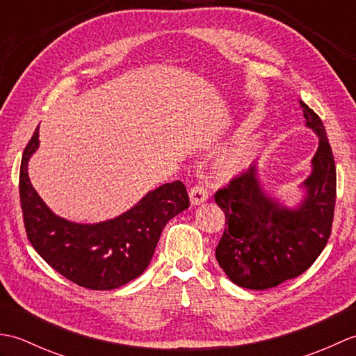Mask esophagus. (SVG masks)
Returning a JSON list of instances; mask_svg holds the SVG:
<instances>
[{"label":"esophagus","instance_id":"obj_1","mask_svg":"<svg viewBox=\"0 0 356 356\" xmlns=\"http://www.w3.org/2000/svg\"><path fill=\"white\" fill-rule=\"evenodd\" d=\"M190 200L193 205H200V203L208 200V191L200 185H195L190 191Z\"/></svg>","mask_w":356,"mask_h":356}]
</instances>
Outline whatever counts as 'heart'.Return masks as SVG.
<instances>
[{"label": "heart", "instance_id": "heart-1", "mask_svg": "<svg viewBox=\"0 0 356 356\" xmlns=\"http://www.w3.org/2000/svg\"><path fill=\"white\" fill-rule=\"evenodd\" d=\"M255 153V143L251 140L238 142L237 145L231 147L222 157V163L229 170H238L251 161Z\"/></svg>", "mask_w": 356, "mask_h": 356}]
</instances>
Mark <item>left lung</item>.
Masks as SVG:
<instances>
[{
  "mask_svg": "<svg viewBox=\"0 0 356 356\" xmlns=\"http://www.w3.org/2000/svg\"><path fill=\"white\" fill-rule=\"evenodd\" d=\"M306 128L318 138L311 172L292 207L264 188L257 161L216 193L226 228L216 259L232 283L264 291L303 274L326 246L334 220L337 171L318 115L300 101Z\"/></svg>",
  "mask_w": 356,
  "mask_h": 356,
  "instance_id": "obj_1",
  "label": "left lung"
}]
</instances>
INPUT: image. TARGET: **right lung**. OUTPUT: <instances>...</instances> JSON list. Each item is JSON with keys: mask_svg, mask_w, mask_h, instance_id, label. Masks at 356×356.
Here are the masks:
<instances>
[{"mask_svg": "<svg viewBox=\"0 0 356 356\" xmlns=\"http://www.w3.org/2000/svg\"><path fill=\"white\" fill-rule=\"evenodd\" d=\"M40 148V127L27 143L19 171L26 232L35 251L67 280L93 291H111L138 278L149 264L161 234L172 217L190 207L176 180L148 191L125 213L96 223L56 216L29 177V161Z\"/></svg>", "mask_w": 356, "mask_h": 356, "instance_id": "right-lung-1", "label": "right lung"}]
</instances>
